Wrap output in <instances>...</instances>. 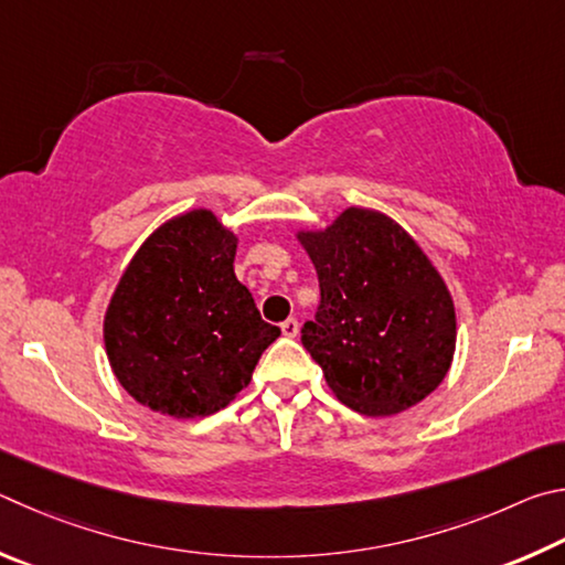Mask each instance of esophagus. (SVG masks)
Returning a JSON list of instances; mask_svg holds the SVG:
<instances>
[{"mask_svg":"<svg viewBox=\"0 0 565 565\" xmlns=\"http://www.w3.org/2000/svg\"><path fill=\"white\" fill-rule=\"evenodd\" d=\"M280 330H282L285 338H295V334L300 332V322L295 320V318H288V320H285V322L280 324Z\"/></svg>","mask_w":565,"mask_h":565,"instance_id":"obj_1","label":"esophagus"}]
</instances>
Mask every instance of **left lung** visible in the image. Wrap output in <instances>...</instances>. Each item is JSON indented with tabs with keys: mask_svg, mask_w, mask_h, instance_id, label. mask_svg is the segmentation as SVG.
I'll use <instances>...</instances> for the list:
<instances>
[{
	"mask_svg": "<svg viewBox=\"0 0 565 565\" xmlns=\"http://www.w3.org/2000/svg\"><path fill=\"white\" fill-rule=\"evenodd\" d=\"M320 280L302 344L334 397L364 417H392L439 387L457 350L451 292L419 243L372 207H344L298 231Z\"/></svg>",
	"mask_w": 565,
	"mask_h": 565,
	"instance_id": "left-lung-1",
	"label": "left lung"
}]
</instances>
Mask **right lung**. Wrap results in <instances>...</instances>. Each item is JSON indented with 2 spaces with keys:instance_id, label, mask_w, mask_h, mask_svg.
I'll list each match as a JSON object with an SVG mask.
<instances>
[{
  "instance_id": "obj_1",
  "label": "right lung",
  "mask_w": 565,
  "mask_h": 565,
  "mask_svg": "<svg viewBox=\"0 0 565 565\" xmlns=\"http://www.w3.org/2000/svg\"><path fill=\"white\" fill-rule=\"evenodd\" d=\"M237 235L207 207L146 237L104 315V348L131 397L173 419L225 409L280 338L237 280Z\"/></svg>"
}]
</instances>
